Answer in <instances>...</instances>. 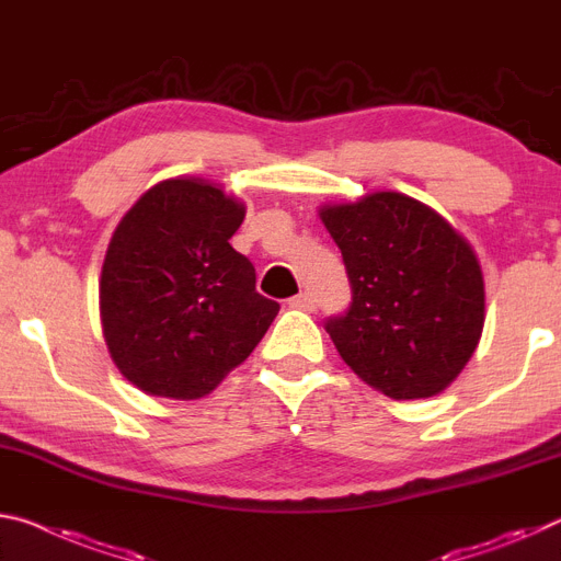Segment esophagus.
Masks as SVG:
<instances>
[{"mask_svg":"<svg viewBox=\"0 0 561 561\" xmlns=\"http://www.w3.org/2000/svg\"><path fill=\"white\" fill-rule=\"evenodd\" d=\"M289 307H291V309H301V312H314L317 299H314L312 295H309V291H301V295L289 299Z\"/></svg>","mask_w":561,"mask_h":561,"instance_id":"obj_1","label":"esophagus"}]
</instances>
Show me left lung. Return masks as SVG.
Wrapping results in <instances>:
<instances>
[{
	"label": "left lung",
	"instance_id": "left-lung-1",
	"mask_svg": "<svg viewBox=\"0 0 561 561\" xmlns=\"http://www.w3.org/2000/svg\"><path fill=\"white\" fill-rule=\"evenodd\" d=\"M342 249L352 305L327 332L354 375L392 399L447 389L484 329V277L447 219L399 192L319 209Z\"/></svg>",
	"mask_w": 561,
	"mask_h": 561
}]
</instances>
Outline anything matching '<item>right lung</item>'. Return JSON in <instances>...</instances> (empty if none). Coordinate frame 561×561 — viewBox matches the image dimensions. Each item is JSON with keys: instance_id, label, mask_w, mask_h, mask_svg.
I'll list each match as a JSON object with an SVG mask.
<instances>
[{"instance_id": "right-lung-1", "label": "right lung", "mask_w": 561, "mask_h": 561, "mask_svg": "<svg viewBox=\"0 0 561 561\" xmlns=\"http://www.w3.org/2000/svg\"><path fill=\"white\" fill-rule=\"evenodd\" d=\"M244 204L202 176L147 190L114 229L100 279L112 362L145 394L199 399L239 367L279 312L229 244Z\"/></svg>"}]
</instances>
